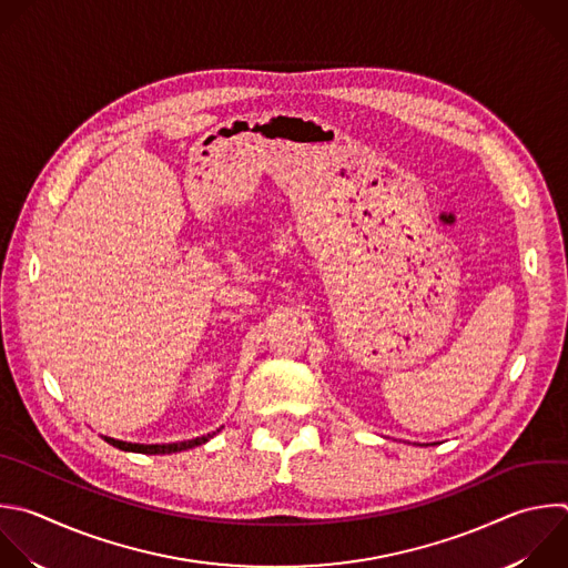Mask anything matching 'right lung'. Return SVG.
<instances>
[{
  "mask_svg": "<svg viewBox=\"0 0 568 568\" xmlns=\"http://www.w3.org/2000/svg\"><path fill=\"white\" fill-rule=\"evenodd\" d=\"M221 433V430H216ZM216 433L196 437V439H186V442H175V444H131V442H122V439H113V437H104L102 439L124 453H142V455H171V453H180V450H189V448H196L207 444Z\"/></svg>",
  "mask_w": 568,
  "mask_h": 568,
  "instance_id": "obj_1",
  "label": "right lung"
}]
</instances>
